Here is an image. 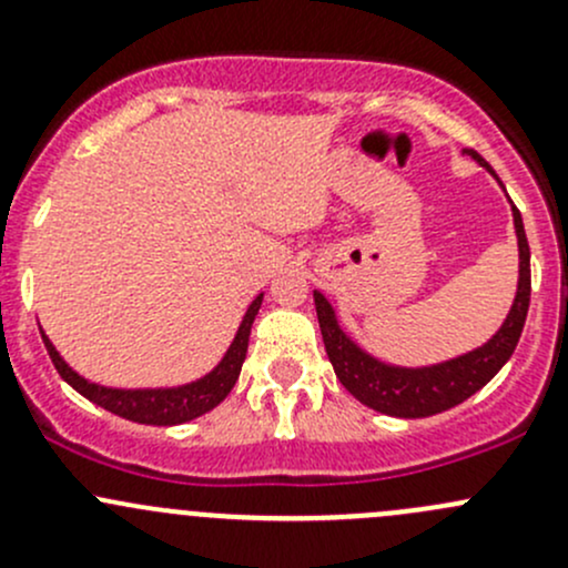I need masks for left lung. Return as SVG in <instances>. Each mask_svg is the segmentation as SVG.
Listing matches in <instances>:
<instances>
[{
    "instance_id": "1",
    "label": "left lung",
    "mask_w": 568,
    "mask_h": 568,
    "mask_svg": "<svg viewBox=\"0 0 568 568\" xmlns=\"http://www.w3.org/2000/svg\"><path fill=\"white\" fill-rule=\"evenodd\" d=\"M469 156L478 159L489 173H495L475 151H469ZM514 227H517L519 239V285L511 313L486 346L450 359V363L432 365V368H395V365L379 363L371 354H365L357 343L348 341L346 332L337 326L332 305L316 291L313 296H316L321 337H324L326 357H329L341 385L371 409L395 417L437 415V412L450 409V406L462 404L469 395L478 393L508 363V357L517 348L519 335H523L525 318H528L530 247L517 205H514Z\"/></svg>"
}]
</instances>
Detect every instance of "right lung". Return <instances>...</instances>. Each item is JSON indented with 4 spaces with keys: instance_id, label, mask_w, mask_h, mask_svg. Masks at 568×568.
Instances as JSON below:
<instances>
[{
    "instance_id": "obj_1",
    "label": "right lung",
    "mask_w": 568,
    "mask_h": 568,
    "mask_svg": "<svg viewBox=\"0 0 568 568\" xmlns=\"http://www.w3.org/2000/svg\"><path fill=\"white\" fill-rule=\"evenodd\" d=\"M261 296H255V302L250 305L247 316H244L242 326H239L236 337H233L231 348L222 357V363L211 371L203 379L192 382V385L173 387V390H112V387L93 385V382L82 379L77 371H71L65 365V359L60 357L54 346H51L49 337L43 335L45 352H49L51 363H54L57 374L68 382L77 393H82L84 398L93 400V404L104 406L112 415L125 417V420L145 423V426H175V423L194 420V417L205 415V412L214 409L216 404L225 400V395L233 390L239 374H242L244 357H247V343H250V329L252 321L257 316V307H261Z\"/></svg>"
}]
</instances>
